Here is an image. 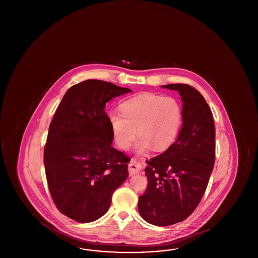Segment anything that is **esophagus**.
<instances>
[{"label":"esophagus","mask_w":258,"mask_h":258,"mask_svg":"<svg viewBox=\"0 0 258 258\" xmlns=\"http://www.w3.org/2000/svg\"><path fill=\"white\" fill-rule=\"evenodd\" d=\"M142 163L137 161V160H132L128 163V172L131 175H135L139 173V171L142 169Z\"/></svg>","instance_id":"obj_1"}]
</instances>
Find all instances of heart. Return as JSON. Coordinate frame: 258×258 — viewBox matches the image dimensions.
Segmentation results:
<instances>
[{
  "label": "heart",
  "instance_id": "obj_1",
  "mask_svg": "<svg viewBox=\"0 0 258 258\" xmlns=\"http://www.w3.org/2000/svg\"><path fill=\"white\" fill-rule=\"evenodd\" d=\"M122 114L108 115L111 130L117 145L123 150L132 146L135 136H140L136 151L146 153L151 147L160 152L169 147L178 134L182 110L175 98L142 93L120 105Z\"/></svg>",
  "mask_w": 258,
  "mask_h": 258
}]
</instances>
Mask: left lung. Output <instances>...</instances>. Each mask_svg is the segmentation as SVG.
<instances>
[{"label": "left lung", "instance_id": "1", "mask_svg": "<svg viewBox=\"0 0 258 258\" xmlns=\"http://www.w3.org/2000/svg\"><path fill=\"white\" fill-rule=\"evenodd\" d=\"M162 88L178 91L183 126L177 140L147 160L148 186L138 211L151 224L167 226L185 220L197 209L208 185L216 155L213 113L203 96L187 84Z\"/></svg>", "mask_w": 258, "mask_h": 258}]
</instances>
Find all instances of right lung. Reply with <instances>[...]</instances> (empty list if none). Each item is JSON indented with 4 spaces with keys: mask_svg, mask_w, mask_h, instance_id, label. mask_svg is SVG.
I'll list each match as a JSON object with an SVG mask.
<instances>
[{
    "mask_svg": "<svg viewBox=\"0 0 258 258\" xmlns=\"http://www.w3.org/2000/svg\"><path fill=\"white\" fill-rule=\"evenodd\" d=\"M128 88L90 79L71 87L50 123L43 161L50 195L70 219L91 222L103 216L113 192L127 178L130 158L112 147L105 105Z\"/></svg>",
    "mask_w": 258,
    "mask_h": 258,
    "instance_id": "1",
    "label": "right lung"
}]
</instances>
